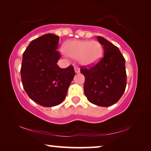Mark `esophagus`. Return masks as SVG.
<instances>
[{
	"label": "esophagus",
	"mask_w": 151,
	"mask_h": 151,
	"mask_svg": "<svg viewBox=\"0 0 151 151\" xmlns=\"http://www.w3.org/2000/svg\"><path fill=\"white\" fill-rule=\"evenodd\" d=\"M74 70H75V72L76 73H80V68L79 67H74Z\"/></svg>",
	"instance_id": "obj_1"
}]
</instances>
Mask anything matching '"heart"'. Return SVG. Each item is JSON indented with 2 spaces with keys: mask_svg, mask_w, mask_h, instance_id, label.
Returning <instances> with one entry per match:
<instances>
[{
  "mask_svg": "<svg viewBox=\"0 0 151 151\" xmlns=\"http://www.w3.org/2000/svg\"><path fill=\"white\" fill-rule=\"evenodd\" d=\"M66 54L74 59H78L84 66L96 64L102 56L103 48L98 41L72 40L64 46Z\"/></svg>",
  "mask_w": 151,
  "mask_h": 151,
  "instance_id": "obj_1",
  "label": "heart"
}]
</instances>
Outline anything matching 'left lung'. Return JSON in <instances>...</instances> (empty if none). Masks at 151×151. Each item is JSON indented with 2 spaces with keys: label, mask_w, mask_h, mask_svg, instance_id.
Wrapping results in <instances>:
<instances>
[{
  "label": "left lung",
  "mask_w": 151,
  "mask_h": 151,
  "mask_svg": "<svg viewBox=\"0 0 151 151\" xmlns=\"http://www.w3.org/2000/svg\"><path fill=\"white\" fill-rule=\"evenodd\" d=\"M98 40L103 46L102 58L93 67H81L85 78L84 94L92 104L109 106L116 103L127 86L125 59L116 46L102 36Z\"/></svg>",
  "instance_id": "left-lung-1"
}]
</instances>
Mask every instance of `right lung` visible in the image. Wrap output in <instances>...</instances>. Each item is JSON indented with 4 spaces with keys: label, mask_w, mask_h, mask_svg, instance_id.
Masks as SVG:
<instances>
[{
    "label": "right lung",
    "mask_w": 151,
    "mask_h": 151,
    "mask_svg": "<svg viewBox=\"0 0 151 151\" xmlns=\"http://www.w3.org/2000/svg\"><path fill=\"white\" fill-rule=\"evenodd\" d=\"M59 36L47 34L33 40L22 55L20 75L28 96L45 107L57 106L65 100L75 76L73 66L61 69L56 49Z\"/></svg>",
    "instance_id": "1"
}]
</instances>
